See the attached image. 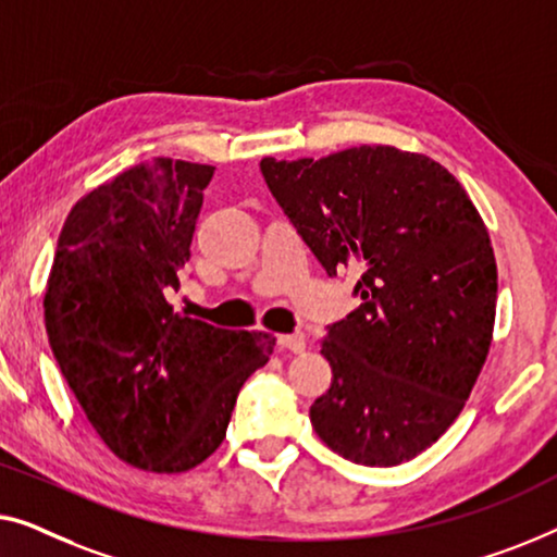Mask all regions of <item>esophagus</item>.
<instances>
[{
  "instance_id": "esophagus-1",
  "label": "esophagus",
  "mask_w": 557,
  "mask_h": 557,
  "mask_svg": "<svg viewBox=\"0 0 557 557\" xmlns=\"http://www.w3.org/2000/svg\"><path fill=\"white\" fill-rule=\"evenodd\" d=\"M277 346L280 350H289V354H302L308 341H305L302 333H293V335H277Z\"/></svg>"
}]
</instances>
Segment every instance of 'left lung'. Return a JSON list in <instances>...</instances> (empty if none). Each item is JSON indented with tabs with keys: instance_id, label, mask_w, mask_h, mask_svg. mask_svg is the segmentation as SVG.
<instances>
[{
	"instance_id": "obj_1",
	"label": "left lung",
	"mask_w": 557,
	"mask_h": 557,
	"mask_svg": "<svg viewBox=\"0 0 557 557\" xmlns=\"http://www.w3.org/2000/svg\"><path fill=\"white\" fill-rule=\"evenodd\" d=\"M272 197L360 305L327 327L318 436L356 465L396 467L454 424L490 354L497 264L487 226L442 163L394 146L260 161Z\"/></svg>"
}]
</instances>
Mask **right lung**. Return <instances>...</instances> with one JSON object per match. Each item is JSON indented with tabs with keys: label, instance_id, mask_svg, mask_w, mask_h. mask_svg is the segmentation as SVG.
<instances>
[{
	"label": "right lung",
	"instance_id": "right-lung-1",
	"mask_svg": "<svg viewBox=\"0 0 557 557\" xmlns=\"http://www.w3.org/2000/svg\"><path fill=\"white\" fill-rule=\"evenodd\" d=\"M211 176L207 163L153 159L100 184L70 209L47 280V338L77 404L115 457L159 474L216 451L275 346L166 300Z\"/></svg>",
	"mask_w": 557,
	"mask_h": 557
}]
</instances>
